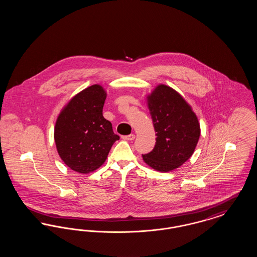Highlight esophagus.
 Returning a JSON list of instances; mask_svg holds the SVG:
<instances>
[{"label": "esophagus", "mask_w": 257, "mask_h": 257, "mask_svg": "<svg viewBox=\"0 0 257 257\" xmlns=\"http://www.w3.org/2000/svg\"><path fill=\"white\" fill-rule=\"evenodd\" d=\"M123 140H125V141H133L135 139V135H127V136H122Z\"/></svg>", "instance_id": "obj_1"}]
</instances>
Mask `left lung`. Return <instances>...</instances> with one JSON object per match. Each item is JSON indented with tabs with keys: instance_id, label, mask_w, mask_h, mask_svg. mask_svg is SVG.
Returning <instances> with one entry per match:
<instances>
[{
	"instance_id": "8db88e82",
	"label": "left lung",
	"mask_w": 257,
	"mask_h": 257,
	"mask_svg": "<svg viewBox=\"0 0 257 257\" xmlns=\"http://www.w3.org/2000/svg\"><path fill=\"white\" fill-rule=\"evenodd\" d=\"M156 132L153 150L143 158L149 167L167 172L179 168L196 149L200 126L196 113L176 90L159 85L147 96Z\"/></svg>"
}]
</instances>
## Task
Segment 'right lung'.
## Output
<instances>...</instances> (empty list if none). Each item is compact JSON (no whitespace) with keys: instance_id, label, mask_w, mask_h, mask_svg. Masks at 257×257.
I'll use <instances>...</instances> for the list:
<instances>
[{"instance_id":"right-lung-1","label":"right lung","mask_w":257,"mask_h":257,"mask_svg":"<svg viewBox=\"0 0 257 257\" xmlns=\"http://www.w3.org/2000/svg\"><path fill=\"white\" fill-rule=\"evenodd\" d=\"M107 97L99 85L88 86L76 94L62 109L55 125V143L64 164L79 173L100 168L119 136L103 116Z\"/></svg>"}]
</instances>
